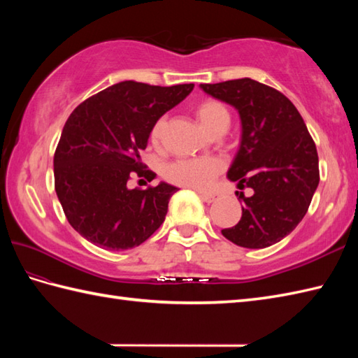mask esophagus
Segmentation results:
<instances>
[{
    "label": "esophagus",
    "mask_w": 358,
    "mask_h": 358,
    "mask_svg": "<svg viewBox=\"0 0 358 358\" xmlns=\"http://www.w3.org/2000/svg\"><path fill=\"white\" fill-rule=\"evenodd\" d=\"M200 199H201L203 201H206V203H214L217 196L212 195V194H200Z\"/></svg>",
    "instance_id": "1"
}]
</instances>
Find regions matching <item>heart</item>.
<instances>
[{
    "label": "heart",
    "mask_w": 358,
    "mask_h": 358,
    "mask_svg": "<svg viewBox=\"0 0 358 358\" xmlns=\"http://www.w3.org/2000/svg\"><path fill=\"white\" fill-rule=\"evenodd\" d=\"M194 112L200 123L209 132L215 134L226 131L229 124L231 113L226 106L215 98H204L195 103ZM167 127V118L159 117L150 129V141L158 146L162 143ZM224 171V162L217 157H200V158H181L164 167V177L171 183L206 191L214 183V180Z\"/></svg>",
    "instance_id": "b5f03b06"
}]
</instances>
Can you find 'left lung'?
<instances>
[{"mask_svg": "<svg viewBox=\"0 0 358 358\" xmlns=\"http://www.w3.org/2000/svg\"><path fill=\"white\" fill-rule=\"evenodd\" d=\"M200 87L238 110L241 144L227 177L254 191L237 192L241 218L222 234L243 248H268L306 215L320 181L315 143L300 112L277 89L250 78Z\"/></svg>", "mask_w": 358, "mask_h": 358, "instance_id": "obj_1", "label": "left lung"}]
</instances>
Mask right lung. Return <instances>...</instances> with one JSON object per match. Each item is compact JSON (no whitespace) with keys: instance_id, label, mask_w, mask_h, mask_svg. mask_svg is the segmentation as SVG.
I'll use <instances>...</instances> for the list:
<instances>
[{"instance_id":"1","label":"right lung","mask_w":358,"mask_h":358,"mask_svg":"<svg viewBox=\"0 0 358 358\" xmlns=\"http://www.w3.org/2000/svg\"><path fill=\"white\" fill-rule=\"evenodd\" d=\"M192 89V83L162 87L121 81L73 109L53 155V177L67 222L81 237L98 248L124 250L162 226L178 189L166 183L129 189L127 183L135 175L155 178L141 163V150L155 121Z\"/></svg>"}]
</instances>
